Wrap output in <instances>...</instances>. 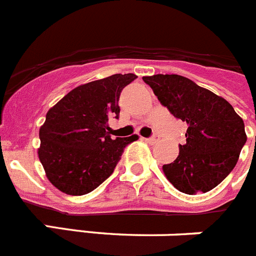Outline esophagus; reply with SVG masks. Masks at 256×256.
<instances>
[{"label":"esophagus","instance_id":"34e87169","mask_svg":"<svg viewBox=\"0 0 256 256\" xmlns=\"http://www.w3.org/2000/svg\"><path fill=\"white\" fill-rule=\"evenodd\" d=\"M146 142H148V144H155L156 141H158V138H156L155 136H152V137H150V138H146L144 140Z\"/></svg>","mask_w":256,"mask_h":256}]
</instances>
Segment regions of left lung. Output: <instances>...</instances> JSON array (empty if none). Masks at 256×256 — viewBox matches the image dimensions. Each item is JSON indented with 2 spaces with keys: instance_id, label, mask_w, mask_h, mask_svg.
I'll return each mask as SVG.
<instances>
[{
  "instance_id": "1",
  "label": "left lung",
  "mask_w": 256,
  "mask_h": 256,
  "mask_svg": "<svg viewBox=\"0 0 256 256\" xmlns=\"http://www.w3.org/2000/svg\"><path fill=\"white\" fill-rule=\"evenodd\" d=\"M162 106L188 128L180 155L162 165L178 191L195 195L216 187L236 166L246 133L244 120L228 101L177 74L144 76Z\"/></svg>"
}]
</instances>
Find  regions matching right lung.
Masks as SVG:
<instances>
[{"label": "right lung", "mask_w": 256, "mask_h": 256, "mask_svg": "<svg viewBox=\"0 0 256 256\" xmlns=\"http://www.w3.org/2000/svg\"><path fill=\"white\" fill-rule=\"evenodd\" d=\"M136 78L114 74L79 86L48 110L40 130L38 156L61 192L80 196L94 191L112 176L126 146L137 140H112L108 132V118H119L122 90Z\"/></svg>", "instance_id": "1"}]
</instances>
